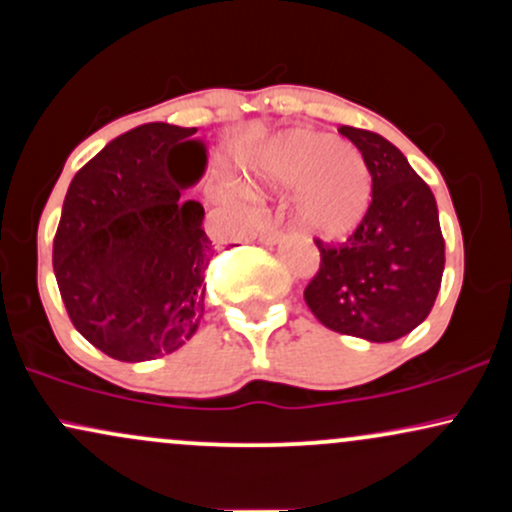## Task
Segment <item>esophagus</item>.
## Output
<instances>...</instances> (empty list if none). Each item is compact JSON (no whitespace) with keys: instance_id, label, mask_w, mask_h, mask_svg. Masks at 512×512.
I'll return each instance as SVG.
<instances>
[{"instance_id":"obj_1","label":"esophagus","mask_w":512,"mask_h":512,"mask_svg":"<svg viewBox=\"0 0 512 512\" xmlns=\"http://www.w3.org/2000/svg\"><path fill=\"white\" fill-rule=\"evenodd\" d=\"M279 240H281V228L272 221H264L260 226V243L274 245V243H279Z\"/></svg>"}]
</instances>
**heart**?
Segmentation results:
<instances>
[{
    "mask_svg": "<svg viewBox=\"0 0 512 512\" xmlns=\"http://www.w3.org/2000/svg\"><path fill=\"white\" fill-rule=\"evenodd\" d=\"M272 190H293L298 221L317 236L354 231L370 204V170L351 146L315 129H291L269 142L257 166Z\"/></svg>",
    "mask_w": 512,
    "mask_h": 512,
    "instance_id": "obj_1",
    "label": "heart"
}]
</instances>
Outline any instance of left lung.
<instances>
[{
  "mask_svg": "<svg viewBox=\"0 0 512 512\" xmlns=\"http://www.w3.org/2000/svg\"><path fill=\"white\" fill-rule=\"evenodd\" d=\"M339 132L361 151L373 199L344 243L315 238L320 269L303 296L327 330L395 342L426 320L443 279L436 197L385 137L349 125Z\"/></svg>",
  "mask_w": 512,
  "mask_h": 512,
  "instance_id": "8db88e82",
  "label": "left lung"
}]
</instances>
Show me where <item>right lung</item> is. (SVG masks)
<instances>
[{
	"label": "right lung",
	"instance_id": "add662e5",
	"mask_svg": "<svg viewBox=\"0 0 512 512\" xmlns=\"http://www.w3.org/2000/svg\"><path fill=\"white\" fill-rule=\"evenodd\" d=\"M197 127L149 122L113 139L69 185L52 243V267L69 320L117 361L178 351L204 315V272L214 243L204 207L180 199L202 178ZM191 149L188 166L174 151Z\"/></svg>",
	"mask_w": 512,
	"mask_h": 512
}]
</instances>
